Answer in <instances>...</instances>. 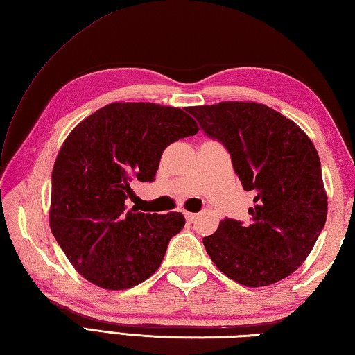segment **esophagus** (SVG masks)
Wrapping results in <instances>:
<instances>
[{
  "label": "esophagus",
  "mask_w": 355,
  "mask_h": 355,
  "mask_svg": "<svg viewBox=\"0 0 355 355\" xmlns=\"http://www.w3.org/2000/svg\"><path fill=\"white\" fill-rule=\"evenodd\" d=\"M185 219H187V223L191 224V223H195V220H196V215H195V213H189V211H187V213H185Z\"/></svg>",
  "instance_id": "1"
}]
</instances>
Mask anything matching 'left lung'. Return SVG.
Returning a JSON list of instances; mask_svg holds the SVG:
<instances>
[{
  "instance_id": "left-lung-1",
  "label": "left lung",
  "mask_w": 355,
  "mask_h": 355,
  "mask_svg": "<svg viewBox=\"0 0 355 355\" xmlns=\"http://www.w3.org/2000/svg\"><path fill=\"white\" fill-rule=\"evenodd\" d=\"M207 137L230 153L243 189L252 191L249 220L224 218L202 239L218 269L236 283L261 287L289 277L322 233L327 198L311 139L266 105L223 102L191 106Z\"/></svg>"
}]
</instances>
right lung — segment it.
<instances>
[{"label": "right lung", "mask_w": 355, "mask_h": 355, "mask_svg": "<svg viewBox=\"0 0 355 355\" xmlns=\"http://www.w3.org/2000/svg\"><path fill=\"white\" fill-rule=\"evenodd\" d=\"M187 112L155 103H111L78 123L52 170L51 229L80 275L110 291L155 273L182 213L126 210L130 182H153L164 150L195 136Z\"/></svg>", "instance_id": "right-lung-1"}]
</instances>
